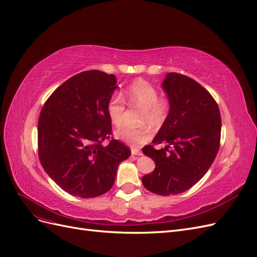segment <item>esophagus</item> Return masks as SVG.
<instances>
[{"instance_id": "34e87169", "label": "esophagus", "mask_w": 257, "mask_h": 257, "mask_svg": "<svg viewBox=\"0 0 257 257\" xmlns=\"http://www.w3.org/2000/svg\"><path fill=\"white\" fill-rule=\"evenodd\" d=\"M132 154H133V155H143L141 150L136 149V148H132Z\"/></svg>"}]
</instances>
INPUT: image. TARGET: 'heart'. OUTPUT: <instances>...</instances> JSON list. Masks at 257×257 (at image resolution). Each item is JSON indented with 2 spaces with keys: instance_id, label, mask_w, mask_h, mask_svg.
Masks as SVG:
<instances>
[{
  "instance_id": "heart-1",
  "label": "heart",
  "mask_w": 257,
  "mask_h": 257,
  "mask_svg": "<svg viewBox=\"0 0 257 257\" xmlns=\"http://www.w3.org/2000/svg\"><path fill=\"white\" fill-rule=\"evenodd\" d=\"M159 91L149 81L139 79L131 83L122 95L131 105L143 108L141 123H149L153 127L162 126L170 111V102L166 97L159 96ZM107 114L115 126H121L124 121L125 102L119 94H113L106 105ZM115 136L120 141L132 146H142L149 141L151 130L148 125L139 127L124 126L116 131Z\"/></svg>"
}]
</instances>
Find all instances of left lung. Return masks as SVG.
I'll list each match as a JSON object with an SVG mask.
<instances>
[{
    "label": "left lung",
    "mask_w": 257,
    "mask_h": 257,
    "mask_svg": "<svg viewBox=\"0 0 257 257\" xmlns=\"http://www.w3.org/2000/svg\"><path fill=\"white\" fill-rule=\"evenodd\" d=\"M162 87L170 111L152 143L167 146L143 149L155 162L143 184L154 194L168 196L188 191L208 172L220 148L221 114L212 95L188 76L168 73Z\"/></svg>",
    "instance_id": "8db88e82"
}]
</instances>
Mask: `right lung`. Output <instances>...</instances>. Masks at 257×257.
<instances>
[{
    "mask_svg": "<svg viewBox=\"0 0 257 257\" xmlns=\"http://www.w3.org/2000/svg\"><path fill=\"white\" fill-rule=\"evenodd\" d=\"M114 75L85 71L62 83L38 119V158L45 172L73 196L92 198L109 191L131 149L110 138L106 105L116 88ZM110 139L107 146L101 144Z\"/></svg>",
    "mask_w": 257,
    "mask_h": 257,
    "instance_id": "add662e5",
    "label": "right lung"
}]
</instances>
